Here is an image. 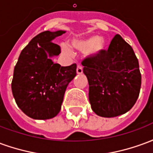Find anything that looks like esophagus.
<instances>
[{"label":"esophagus","mask_w":153,"mask_h":153,"mask_svg":"<svg viewBox=\"0 0 153 153\" xmlns=\"http://www.w3.org/2000/svg\"><path fill=\"white\" fill-rule=\"evenodd\" d=\"M76 71H77V74H80L83 73V67H82V65H78Z\"/></svg>","instance_id":"esophagus-1"}]
</instances>
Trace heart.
<instances>
[{"label": "heart", "mask_w": 153, "mask_h": 153, "mask_svg": "<svg viewBox=\"0 0 153 153\" xmlns=\"http://www.w3.org/2000/svg\"><path fill=\"white\" fill-rule=\"evenodd\" d=\"M71 47L80 51H84L88 57H95L106 50L107 41L105 38H101L98 35H90L83 38H75L70 42ZM64 52L67 55L71 54V51L63 45Z\"/></svg>", "instance_id": "b5f03b06"}]
</instances>
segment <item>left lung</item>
Listing matches in <instances>:
<instances>
[{"label": "left lung", "instance_id": "1", "mask_svg": "<svg viewBox=\"0 0 153 153\" xmlns=\"http://www.w3.org/2000/svg\"><path fill=\"white\" fill-rule=\"evenodd\" d=\"M89 84V102L97 115L115 117L134 106L141 88L138 60L130 45L116 34L107 51L82 62Z\"/></svg>", "mask_w": 153, "mask_h": 153}]
</instances>
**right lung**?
<instances>
[{
  "mask_svg": "<svg viewBox=\"0 0 153 153\" xmlns=\"http://www.w3.org/2000/svg\"><path fill=\"white\" fill-rule=\"evenodd\" d=\"M65 33L45 31L23 49L14 70L11 88L17 106L34 120H47L60 112L68 84L76 76V64L60 66L51 58L60 53L52 42Z\"/></svg>",
  "mask_w": 153,
  "mask_h": 153,
  "instance_id": "obj_1",
  "label": "right lung"
}]
</instances>
